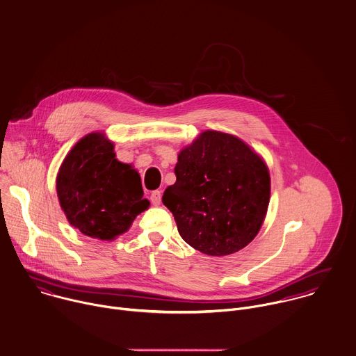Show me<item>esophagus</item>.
<instances>
[{
	"mask_svg": "<svg viewBox=\"0 0 356 356\" xmlns=\"http://www.w3.org/2000/svg\"><path fill=\"white\" fill-rule=\"evenodd\" d=\"M151 202H152L153 205H159L160 202H161V192L160 191H154L152 192V195H151Z\"/></svg>",
	"mask_w": 356,
	"mask_h": 356,
	"instance_id": "obj_1",
	"label": "esophagus"
}]
</instances>
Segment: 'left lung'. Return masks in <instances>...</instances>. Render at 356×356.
Returning <instances> with one entry per match:
<instances>
[{
  "mask_svg": "<svg viewBox=\"0 0 356 356\" xmlns=\"http://www.w3.org/2000/svg\"><path fill=\"white\" fill-rule=\"evenodd\" d=\"M163 195L181 237L209 256L232 254L259 233L270 202L263 159L238 137L207 130L182 148Z\"/></svg>",
  "mask_w": 356,
  "mask_h": 356,
  "instance_id": "8db88e82",
  "label": "left lung"
}]
</instances>
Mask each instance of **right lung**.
Instances as JSON below:
<instances>
[{
	"instance_id": "1",
	"label": "right lung",
	"mask_w": 356,
	"mask_h": 356,
	"mask_svg": "<svg viewBox=\"0 0 356 356\" xmlns=\"http://www.w3.org/2000/svg\"><path fill=\"white\" fill-rule=\"evenodd\" d=\"M56 191L70 225L105 241L126 233L151 204L137 170L116 159L113 143L100 131L81 138L65 156Z\"/></svg>"
}]
</instances>
